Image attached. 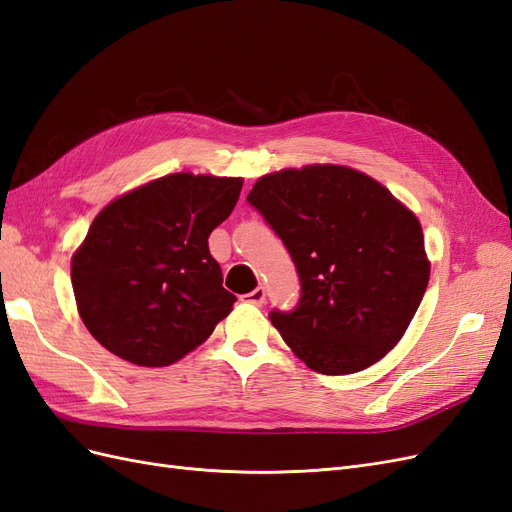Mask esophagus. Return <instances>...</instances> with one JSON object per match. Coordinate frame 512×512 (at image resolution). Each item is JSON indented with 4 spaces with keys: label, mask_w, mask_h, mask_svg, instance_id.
Segmentation results:
<instances>
[{
    "label": "esophagus",
    "mask_w": 512,
    "mask_h": 512,
    "mask_svg": "<svg viewBox=\"0 0 512 512\" xmlns=\"http://www.w3.org/2000/svg\"><path fill=\"white\" fill-rule=\"evenodd\" d=\"M265 297H267V290H265V288H262V286L254 288L252 292H247V294H243V299H245L247 303H252V305H262V303H265Z\"/></svg>",
    "instance_id": "esophagus-1"
}]
</instances>
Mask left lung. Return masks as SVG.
<instances>
[{"mask_svg":"<svg viewBox=\"0 0 512 512\" xmlns=\"http://www.w3.org/2000/svg\"><path fill=\"white\" fill-rule=\"evenodd\" d=\"M250 203L292 256L301 299L269 314L318 374H354L404 337L429 282L423 228L376 179L335 164L260 177Z\"/></svg>","mask_w":512,"mask_h":512,"instance_id":"obj_1","label":"left lung"}]
</instances>
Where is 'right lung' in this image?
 <instances>
[{
  "mask_svg": "<svg viewBox=\"0 0 512 512\" xmlns=\"http://www.w3.org/2000/svg\"><path fill=\"white\" fill-rule=\"evenodd\" d=\"M243 179L175 173L115 198L72 256L87 331L119 359L166 367L213 333L237 301L209 235L235 209Z\"/></svg>",
  "mask_w": 512,
  "mask_h": 512,
  "instance_id": "obj_1",
  "label": "right lung"
}]
</instances>
